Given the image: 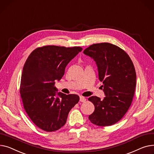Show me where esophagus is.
I'll return each mask as SVG.
<instances>
[{"label":"esophagus","mask_w":154,"mask_h":154,"mask_svg":"<svg viewBox=\"0 0 154 154\" xmlns=\"http://www.w3.org/2000/svg\"><path fill=\"white\" fill-rule=\"evenodd\" d=\"M86 99L85 97H83V96H80L79 97V101L84 103V102L86 101Z\"/></svg>","instance_id":"1"}]
</instances>
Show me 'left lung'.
<instances>
[{
	"label": "left lung",
	"mask_w": 154,
	"mask_h": 154,
	"mask_svg": "<svg viewBox=\"0 0 154 154\" xmlns=\"http://www.w3.org/2000/svg\"><path fill=\"white\" fill-rule=\"evenodd\" d=\"M83 53L96 62L106 96L103 100L97 96L88 99L95 107L89 119L99 126L113 125L122 118L132 101L136 85L133 63L125 51L109 43L91 45Z\"/></svg>",
	"instance_id": "obj_1"
}]
</instances>
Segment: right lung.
Here are the masks:
<instances>
[{
	"label": "right lung",
	"instance_id": "add662e5",
	"mask_svg": "<svg viewBox=\"0 0 154 154\" xmlns=\"http://www.w3.org/2000/svg\"><path fill=\"white\" fill-rule=\"evenodd\" d=\"M83 48L48 45L34 50L25 61L20 93L24 109L40 129L53 132L66 122L69 111L79 100L76 94L66 95L54 86L65 74V68Z\"/></svg>",
	"mask_w": 154,
	"mask_h": 154
}]
</instances>
